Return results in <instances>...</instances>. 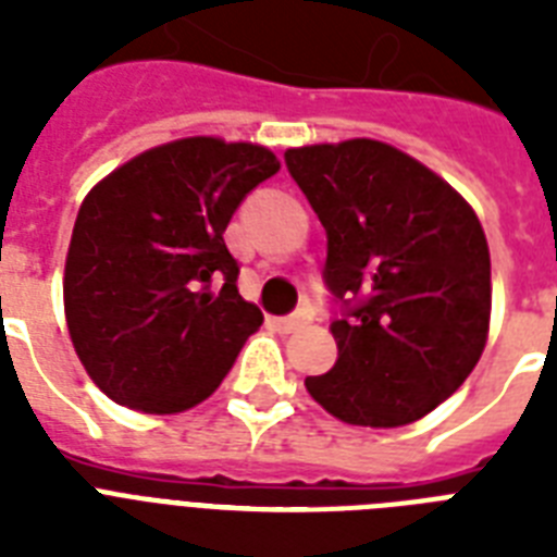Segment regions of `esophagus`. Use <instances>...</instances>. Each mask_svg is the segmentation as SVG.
<instances>
[{
	"mask_svg": "<svg viewBox=\"0 0 557 557\" xmlns=\"http://www.w3.org/2000/svg\"><path fill=\"white\" fill-rule=\"evenodd\" d=\"M309 321H312V314L309 312H295V314H288V318H280L277 326L283 332H297V330H304Z\"/></svg>",
	"mask_w": 557,
	"mask_h": 557,
	"instance_id": "obj_1",
	"label": "esophagus"
}]
</instances>
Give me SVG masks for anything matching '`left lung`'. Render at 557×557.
<instances>
[{
    "label": "left lung",
    "mask_w": 557,
    "mask_h": 557,
    "mask_svg": "<svg viewBox=\"0 0 557 557\" xmlns=\"http://www.w3.org/2000/svg\"><path fill=\"white\" fill-rule=\"evenodd\" d=\"M326 227L338 361L306 389L335 419L401 428L471 375L492 321V257L474 208L413 156L372 138L286 150Z\"/></svg>",
    "instance_id": "1"
}]
</instances>
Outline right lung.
Instances as JSON below:
<instances>
[{"mask_svg": "<svg viewBox=\"0 0 557 557\" xmlns=\"http://www.w3.org/2000/svg\"><path fill=\"white\" fill-rule=\"evenodd\" d=\"M277 170L269 147L193 135L138 152L86 193L63 306L100 393L168 416L222 384L262 323L236 288L239 265L222 234L245 193Z\"/></svg>", "mask_w": 557, "mask_h": 557, "instance_id": "add662e5", "label": "right lung"}]
</instances>
